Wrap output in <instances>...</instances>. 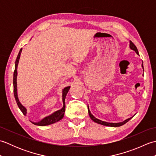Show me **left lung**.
Instances as JSON below:
<instances>
[{"mask_svg":"<svg viewBox=\"0 0 156 156\" xmlns=\"http://www.w3.org/2000/svg\"><path fill=\"white\" fill-rule=\"evenodd\" d=\"M129 48H130V49H132V50L135 51V53H136V54H137V55H139V52H138V50H137V48H136V46H135V45H134L133 43L131 41H129ZM141 67H142V68H143L144 71L143 63H142V64H141ZM88 111L89 116H90V119H91L94 122H97V123H98V124H101V125H105V126H108V127H120V126H121V125H122L125 124L126 122H128V121H129V120H130L131 119H132V117H133V116L135 115H134L132 117H130V118H129V119H126V120L123 121L122 122H106V121H103L99 120L98 119L96 118V117H94V116L93 115H92V114L91 113V112H90V109H89V107H88Z\"/></svg>","mask_w":156,"mask_h":156,"instance_id":"obj_1","label":"left lung"}]
</instances>
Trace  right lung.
I'll return each instance as SVG.
<instances>
[{"instance_id":"obj_1","label":"right lung","mask_w":156,"mask_h":156,"mask_svg":"<svg viewBox=\"0 0 156 156\" xmlns=\"http://www.w3.org/2000/svg\"><path fill=\"white\" fill-rule=\"evenodd\" d=\"M22 51V48L20 49L19 52V54L16 57V61H15V71H14V74H13V87H14V96L15 98V101L16 102V104H17L18 107L20 110L21 111L23 114L24 115H27V109L25 106H23L21 102H20L19 97H18V94H17V82H16V78H17V67L19 62L20 57H21ZM70 87H65L64 88L62 89V102H63V107L61 109H59L58 111H56L53 112L52 114L49 115L48 116H46L44 118L41 119L39 121L37 122H34L31 121L33 124L38 126H45V125H51L53 123H55L56 122H58L60 121L61 119H63L64 116V112H65V108H66V105H65V98L66 97V94H67L68 92L69 91Z\"/></svg>"}]
</instances>
